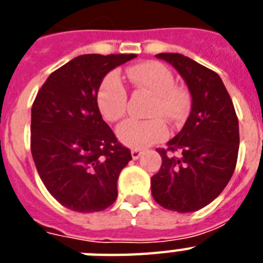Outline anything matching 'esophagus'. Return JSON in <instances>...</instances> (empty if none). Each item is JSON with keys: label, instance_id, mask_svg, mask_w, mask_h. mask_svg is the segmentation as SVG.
Wrapping results in <instances>:
<instances>
[{"label": "esophagus", "instance_id": "esophagus-1", "mask_svg": "<svg viewBox=\"0 0 263 263\" xmlns=\"http://www.w3.org/2000/svg\"><path fill=\"white\" fill-rule=\"evenodd\" d=\"M131 156H132V158H134V160H138V158L142 156V150H140V148H132Z\"/></svg>", "mask_w": 263, "mask_h": 263}]
</instances>
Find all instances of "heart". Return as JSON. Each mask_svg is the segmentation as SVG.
I'll return each mask as SVG.
<instances>
[{"mask_svg": "<svg viewBox=\"0 0 263 263\" xmlns=\"http://www.w3.org/2000/svg\"><path fill=\"white\" fill-rule=\"evenodd\" d=\"M125 75L131 83L148 91L153 101L148 105L150 120H128L117 128L121 143L132 148H144L164 139L168 129L161 119L177 123L188 111L187 94L175 84V76L166 65L148 61L128 68ZM127 88L115 72L107 73L97 90V106L107 123H116L125 116Z\"/></svg>", "mask_w": 263, "mask_h": 263, "instance_id": "b5f03b06", "label": "heart"}]
</instances>
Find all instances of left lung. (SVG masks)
Returning a JSON list of instances; mask_svg holds the SVG:
<instances>
[{"instance_id":"obj_1","label":"left lung","mask_w":263,"mask_h":263,"mask_svg":"<svg viewBox=\"0 0 263 263\" xmlns=\"http://www.w3.org/2000/svg\"><path fill=\"white\" fill-rule=\"evenodd\" d=\"M157 57L172 64L183 76L192 107L168 147L157 148L162 164L152 177L153 198L168 210L196 212L216 199L232 177L239 153V121L216 72L179 53Z\"/></svg>"}]
</instances>
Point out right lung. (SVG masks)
Segmentation results:
<instances>
[{"label":"right lung","instance_id":"add662e5","mask_svg":"<svg viewBox=\"0 0 263 263\" xmlns=\"http://www.w3.org/2000/svg\"><path fill=\"white\" fill-rule=\"evenodd\" d=\"M136 54H83L54 71L31 109V154L57 202L73 212L115 203L121 169L132 160L102 120L97 90L107 72Z\"/></svg>","mask_w":263,"mask_h":263}]
</instances>
